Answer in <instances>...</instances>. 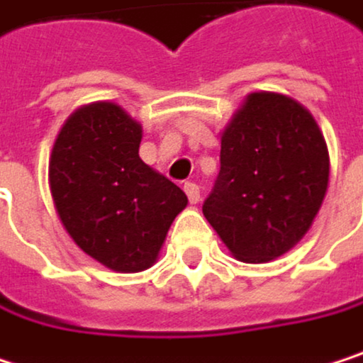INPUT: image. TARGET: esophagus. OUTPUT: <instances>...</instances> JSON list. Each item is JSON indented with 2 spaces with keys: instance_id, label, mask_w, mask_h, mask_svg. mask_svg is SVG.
<instances>
[{
  "instance_id": "esophagus-1",
  "label": "esophagus",
  "mask_w": 363,
  "mask_h": 363,
  "mask_svg": "<svg viewBox=\"0 0 363 363\" xmlns=\"http://www.w3.org/2000/svg\"><path fill=\"white\" fill-rule=\"evenodd\" d=\"M185 194L189 198L191 204H198L200 202V187L196 183H185Z\"/></svg>"
}]
</instances>
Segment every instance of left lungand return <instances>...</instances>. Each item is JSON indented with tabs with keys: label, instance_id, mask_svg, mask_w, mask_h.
<instances>
[{
	"label": "left lung",
	"instance_id": "obj_1",
	"mask_svg": "<svg viewBox=\"0 0 363 363\" xmlns=\"http://www.w3.org/2000/svg\"><path fill=\"white\" fill-rule=\"evenodd\" d=\"M330 183L315 116L294 97L249 93L221 131V172L202 211L230 253L272 262L311 230Z\"/></svg>",
	"mask_w": 363,
	"mask_h": 363
}]
</instances>
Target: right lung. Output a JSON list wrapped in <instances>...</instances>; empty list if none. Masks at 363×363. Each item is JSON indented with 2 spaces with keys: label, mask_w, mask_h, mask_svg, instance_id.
Wrapping results in <instances>:
<instances>
[{
  "label": "right lung",
  "mask_w": 363,
  "mask_h": 363,
  "mask_svg": "<svg viewBox=\"0 0 363 363\" xmlns=\"http://www.w3.org/2000/svg\"><path fill=\"white\" fill-rule=\"evenodd\" d=\"M142 125L114 101L67 116L48 159L55 211L69 238L101 266L131 274L150 268L187 196L146 165Z\"/></svg>",
  "instance_id": "1"
}]
</instances>
